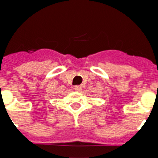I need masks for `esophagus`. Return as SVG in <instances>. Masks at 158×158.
<instances>
[{"label":"esophagus","instance_id":"34e87169","mask_svg":"<svg viewBox=\"0 0 158 158\" xmlns=\"http://www.w3.org/2000/svg\"><path fill=\"white\" fill-rule=\"evenodd\" d=\"M81 85H76L74 87V89H75V91H77V92H81Z\"/></svg>","mask_w":158,"mask_h":158}]
</instances>
